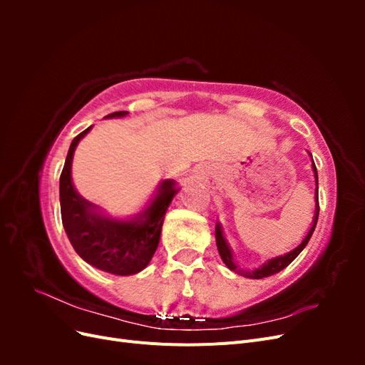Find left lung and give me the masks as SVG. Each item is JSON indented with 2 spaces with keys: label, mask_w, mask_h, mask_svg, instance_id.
I'll return each instance as SVG.
<instances>
[{
  "label": "left lung",
  "mask_w": 365,
  "mask_h": 365,
  "mask_svg": "<svg viewBox=\"0 0 365 365\" xmlns=\"http://www.w3.org/2000/svg\"><path fill=\"white\" fill-rule=\"evenodd\" d=\"M312 168H314V172H315V181H317V185H318V173H317L315 164H312ZM318 215H319V204H318V187H317V212H315L314 225H312L311 230H309V233H307V236L303 239L302 244L298 245L295 250H292L291 252L284 254V256H280V257L271 259V260H268L267 263H264L263 267H260V268H257V269H254V271H251V272H250V271H245V272H244V271H240V269L236 267V263H235V260H233V254H231V251H230V248H228V245H227V242H225V239H224L222 230H220V225L217 224V225H216V245H217V251H219V254H220V259H222V262L227 264V267H228L231 271H235V272H237V274H244L245 277L256 279V280L264 279V277H269V275L277 274V272H280L282 269H284V268L288 267V264L298 256V254H300V252L303 251V248L307 245L309 239H311V236L314 235V230H315L317 222H318Z\"/></svg>",
  "instance_id": "obj_1"
}]
</instances>
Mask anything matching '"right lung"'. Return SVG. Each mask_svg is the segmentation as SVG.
Returning <instances> with one entry per match:
<instances>
[{
  "instance_id": "right-lung-1",
  "label": "right lung",
  "mask_w": 365,
  "mask_h": 365,
  "mask_svg": "<svg viewBox=\"0 0 365 365\" xmlns=\"http://www.w3.org/2000/svg\"><path fill=\"white\" fill-rule=\"evenodd\" d=\"M126 114L128 111H117L106 117H125ZM90 129L91 126L71 141L61 173L59 196L65 233L76 252L94 268L115 275L137 274L148 267L157 251L165 210L178 189H175L173 181H163L155 200L137 220L118 222L96 213L93 205L74 190L71 182L74 149Z\"/></svg>"
}]
</instances>
